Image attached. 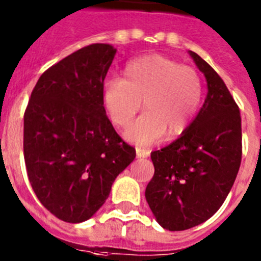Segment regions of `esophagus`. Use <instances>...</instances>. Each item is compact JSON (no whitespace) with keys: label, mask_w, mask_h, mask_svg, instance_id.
Segmentation results:
<instances>
[{"label":"esophagus","mask_w":261,"mask_h":261,"mask_svg":"<svg viewBox=\"0 0 261 261\" xmlns=\"http://www.w3.org/2000/svg\"><path fill=\"white\" fill-rule=\"evenodd\" d=\"M150 154V151L147 150V149H141V147H136V155L137 158H147Z\"/></svg>","instance_id":"obj_1"}]
</instances>
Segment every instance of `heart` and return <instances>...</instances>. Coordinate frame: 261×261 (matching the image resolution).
I'll list each match as a JSON object with an SVG mask.
<instances>
[{"label": "heart", "instance_id": "heart-1", "mask_svg": "<svg viewBox=\"0 0 261 261\" xmlns=\"http://www.w3.org/2000/svg\"><path fill=\"white\" fill-rule=\"evenodd\" d=\"M124 80L111 77L103 84L102 103L111 123L124 128L144 102L142 116L124 133L135 144L156 142L167 133L183 135L199 114L204 95L200 74L162 55H146L129 61Z\"/></svg>", "mask_w": 261, "mask_h": 261}]
</instances>
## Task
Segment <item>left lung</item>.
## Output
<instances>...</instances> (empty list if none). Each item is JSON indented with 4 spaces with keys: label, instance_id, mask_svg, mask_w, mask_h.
<instances>
[{
    "label": "left lung",
    "instance_id": "obj_1",
    "mask_svg": "<svg viewBox=\"0 0 261 261\" xmlns=\"http://www.w3.org/2000/svg\"><path fill=\"white\" fill-rule=\"evenodd\" d=\"M188 53L205 75L208 94L186 132L151 153L154 176L145 191L156 222L170 231L195 227L221 208L242 159L238 106L208 62Z\"/></svg>",
    "mask_w": 261,
    "mask_h": 261
}]
</instances>
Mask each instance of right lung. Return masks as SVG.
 <instances>
[{
    "instance_id": "1",
    "label": "right lung",
    "mask_w": 261,
    "mask_h": 261,
    "mask_svg": "<svg viewBox=\"0 0 261 261\" xmlns=\"http://www.w3.org/2000/svg\"><path fill=\"white\" fill-rule=\"evenodd\" d=\"M115 55L114 45L91 44L62 59L40 75L24 112L29 180L39 201L65 222L91 218L136 156L102 103Z\"/></svg>"
}]
</instances>
